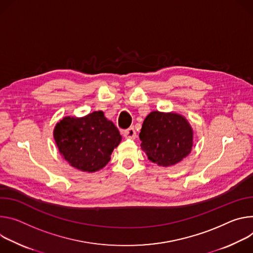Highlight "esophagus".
I'll return each mask as SVG.
<instances>
[{"instance_id":"34e87169","label":"esophagus","mask_w":253,"mask_h":253,"mask_svg":"<svg viewBox=\"0 0 253 253\" xmlns=\"http://www.w3.org/2000/svg\"><path fill=\"white\" fill-rule=\"evenodd\" d=\"M124 135H125L126 137H127V138H135L136 132H135V130H134V127H133V126H130V127H128L127 129H126V130L124 131Z\"/></svg>"}]
</instances>
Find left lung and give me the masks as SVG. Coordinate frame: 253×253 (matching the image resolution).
Listing matches in <instances>:
<instances>
[{
  "instance_id": "obj_1",
  "label": "left lung",
  "mask_w": 253,
  "mask_h": 253,
  "mask_svg": "<svg viewBox=\"0 0 253 253\" xmlns=\"http://www.w3.org/2000/svg\"><path fill=\"white\" fill-rule=\"evenodd\" d=\"M139 138L142 150L159 166H173L186 158L193 146V130L177 114L153 111L145 119Z\"/></svg>"
}]
</instances>
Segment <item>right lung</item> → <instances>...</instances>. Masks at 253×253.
I'll list each match as a JSON object with an SVG mask.
<instances>
[{
	"label": "right lung",
	"instance_id": "obj_1",
	"mask_svg": "<svg viewBox=\"0 0 253 253\" xmlns=\"http://www.w3.org/2000/svg\"><path fill=\"white\" fill-rule=\"evenodd\" d=\"M54 138L59 152L72 167L83 172H95L110 161L122 135L102 111H94L81 119L64 118L56 125Z\"/></svg>",
	"mask_w": 253,
	"mask_h": 253
}]
</instances>
